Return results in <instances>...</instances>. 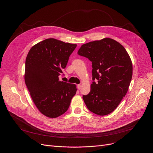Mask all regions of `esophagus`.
Returning a JSON list of instances; mask_svg holds the SVG:
<instances>
[{"instance_id": "obj_1", "label": "esophagus", "mask_w": 153, "mask_h": 153, "mask_svg": "<svg viewBox=\"0 0 153 153\" xmlns=\"http://www.w3.org/2000/svg\"><path fill=\"white\" fill-rule=\"evenodd\" d=\"M77 89H78V90H80V89L81 88V85H80V84L77 85Z\"/></svg>"}]
</instances>
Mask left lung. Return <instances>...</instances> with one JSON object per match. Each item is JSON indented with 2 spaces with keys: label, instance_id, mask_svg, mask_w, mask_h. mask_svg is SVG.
<instances>
[{
  "label": "left lung",
  "instance_id": "left-lung-1",
  "mask_svg": "<svg viewBox=\"0 0 153 153\" xmlns=\"http://www.w3.org/2000/svg\"><path fill=\"white\" fill-rule=\"evenodd\" d=\"M77 54L92 62L93 82L83 99L88 110L99 116L112 113L125 96L133 76V65L118 42L104 38L83 44Z\"/></svg>",
  "mask_w": 153,
  "mask_h": 153
}]
</instances>
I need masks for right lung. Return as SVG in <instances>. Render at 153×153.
Returning a JSON list of instances; mask_svg holds the SVG:
<instances>
[{
  "label": "right lung",
  "instance_id": "1",
  "mask_svg": "<svg viewBox=\"0 0 153 153\" xmlns=\"http://www.w3.org/2000/svg\"><path fill=\"white\" fill-rule=\"evenodd\" d=\"M76 47L50 38L34 45L27 54L25 84L39 111L48 117L56 118L64 114L76 93L75 84L59 79Z\"/></svg>",
  "mask_w": 153,
  "mask_h": 153
}]
</instances>
